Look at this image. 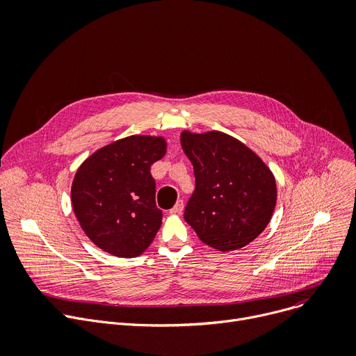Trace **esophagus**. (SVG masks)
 <instances>
[{
    "instance_id": "obj_1",
    "label": "esophagus",
    "mask_w": 356,
    "mask_h": 356,
    "mask_svg": "<svg viewBox=\"0 0 356 356\" xmlns=\"http://www.w3.org/2000/svg\"><path fill=\"white\" fill-rule=\"evenodd\" d=\"M183 207H184L183 200H177V203H176L175 207L170 210V213H172V215H180V213L183 211Z\"/></svg>"
}]
</instances>
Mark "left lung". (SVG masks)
Wrapping results in <instances>:
<instances>
[{
    "instance_id": "1",
    "label": "left lung",
    "mask_w": 356,
    "mask_h": 356,
    "mask_svg": "<svg viewBox=\"0 0 356 356\" xmlns=\"http://www.w3.org/2000/svg\"><path fill=\"white\" fill-rule=\"evenodd\" d=\"M180 143L196 177L184 220L204 245L220 252L253 242L270 222L277 197L265 161L238 138L216 130H184Z\"/></svg>"
}]
</instances>
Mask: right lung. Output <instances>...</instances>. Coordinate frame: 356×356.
<instances>
[{"label": "right lung", "instance_id": "1", "mask_svg": "<svg viewBox=\"0 0 356 356\" xmlns=\"http://www.w3.org/2000/svg\"><path fill=\"white\" fill-rule=\"evenodd\" d=\"M165 146L161 136H129L94 152L77 169L71 184L74 215L104 252L136 257L153 242L163 213L150 165L165 154Z\"/></svg>", "mask_w": 356, "mask_h": 356}]
</instances>
